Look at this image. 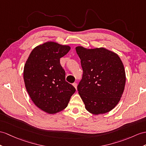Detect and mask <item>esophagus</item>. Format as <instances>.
Listing matches in <instances>:
<instances>
[{"instance_id":"34e87169","label":"esophagus","mask_w":146,"mask_h":146,"mask_svg":"<svg viewBox=\"0 0 146 146\" xmlns=\"http://www.w3.org/2000/svg\"><path fill=\"white\" fill-rule=\"evenodd\" d=\"M72 85H73V86H74V87H75L76 89H77V83L74 82V83L72 84Z\"/></svg>"}]
</instances>
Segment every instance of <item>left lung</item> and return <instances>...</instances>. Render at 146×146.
Wrapping results in <instances>:
<instances>
[{"label":"left lung","instance_id":"obj_1","mask_svg":"<svg viewBox=\"0 0 146 146\" xmlns=\"http://www.w3.org/2000/svg\"><path fill=\"white\" fill-rule=\"evenodd\" d=\"M83 69L77 86L85 109L93 115L105 114L118 104L126 83V73L118 55L105 48H76Z\"/></svg>","mask_w":146,"mask_h":146}]
</instances>
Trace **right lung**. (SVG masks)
Segmentation results:
<instances>
[{
    "instance_id": "add662e5",
    "label": "right lung",
    "mask_w": 146,
    "mask_h": 146,
    "mask_svg": "<svg viewBox=\"0 0 146 146\" xmlns=\"http://www.w3.org/2000/svg\"><path fill=\"white\" fill-rule=\"evenodd\" d=\"M69 45L48 41L31 51L23 69L27 91L38 108L48 114L64 110L76 89L65 80L60 58L69 51Z\"/></svg>"
}]
</instances>
